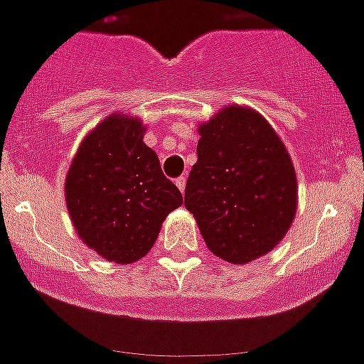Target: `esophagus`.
<instances>
[{"label":"esophagus","mask_w":364,"mask_h":364,"mask_svg":"<svg viewBox=\"0 0 364 364\" xmlns=\"http://www.w3.org/2000/svg\"><path fill=\"white\" fill-rule=\"evenodd\" d=\"M176 185H177V188H179V191L185 192V187H187V177H185V176L177 177Z\"/></svg>","instance_id":"esophagus-1"}]
</instances>
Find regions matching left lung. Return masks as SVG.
<instances>
[{"mask_svg":"<svg viewBox=\"0 0 364 364\" xmlns=\"http://www.w3.org/2000/svg\"><path fill=\"white\" fill-rule=\"evenodd\" d=\"M185 208L215 256L247 264L273 250L294 223L297 177L279 134L252 108L226 106L198 127Z\"/></svg>","mask_w":364,"mask_h":364,"instance_id":"1","label":"left lung"}]
</instances>
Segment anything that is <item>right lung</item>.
<instances>
[{"instance_id": "1", "label": "right lung", "mask_w": 364, "mask_h": 364, "mask_svg": "<svg viewBox=\"0 0 364 364\" xmlns=\"http://www.w3.org/2000/svg\"><path fill=\"white\" fill-rule=\"evenodd\" d=\"M146 127L112 114L85 136L65 179V202L78 237L108 262L132 264L153 249L164 218L183 203Z\"/></svg>"}]
</instances>
